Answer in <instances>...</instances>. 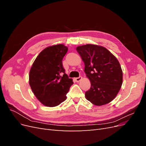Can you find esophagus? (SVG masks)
I'll return each mask as SVG.
<instances>
[{
    "mask_svg": "<svg viewBox=\"0 0 146 146\" xmlns=\"http://www.w3.org/2000/svg\"><path fill=\"white\" fill-rule=\"evenodd\" d=\"M82 79V76H80V77H77V78H75V80H76V81L77 82H80L81 80Z\"/></svg>",
    "mask_w": 146,
    "mask_h": 146,
    "instance_id": "1",
    "label": "esophagus"
}]
</instances>
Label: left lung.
<instances>
[{
  "instance_id": "8db88e82",
  "label": "left lung",
  "mask_w": 146,
  "mask_h": 146,
  "mask_svg": "<svg viewBox=\"0 0 146 146\" xmlns=\"http://www.w3.org/2000/svg\"><path fill=\"white\" fill-rule=\"evenodd\" d=\"M85 63V72L91 82L86 99L97 106L110 103L122 84V71L118 60L107 48L94 44L77 47Z\"/></svg>"
}]
</instances>
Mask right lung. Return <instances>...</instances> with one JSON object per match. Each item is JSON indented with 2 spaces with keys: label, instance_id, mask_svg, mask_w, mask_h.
<instances>
[{
  "label": "right lung",
  "instance_id": "obj_1",
  "mask_svg": "<svg viewBox=\"0 0 146 146\" xmlns=\"http://www.w3.org/2000/svg\"><path fill=\"white\" fill-rule=\"evenodd\" d=\"M63 44L48 47L35 59L30 70L29 84L35 96L47 107L60 105L66 99L72 84L65 73L62 60L68 52Z\"/></svg>",
  "mask_w": 146,
  "mask_h": 146
}]
</instances>
